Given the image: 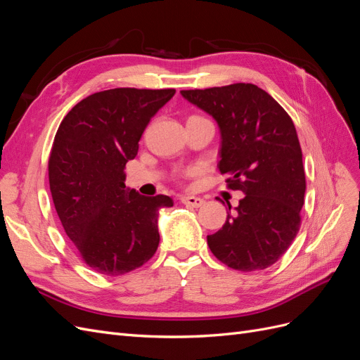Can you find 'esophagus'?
I'll return each instance as SVG.
<instances>
[{"label": "esophagus", "instance_id": "1", "mask_svg": "<svg viewBox=\"0 0 360 360\" xmlns=\"http://www.w3.org/2000/svg\"><path fill=\"white\" fill-rule=\"evenodd\" d=\"M181 202L189 205V207H195V209H198V207H201L204 204V200L198 198V197H181Z\"/></svg>", "mask_w": 360, "mask_h": 360}]
</instances>
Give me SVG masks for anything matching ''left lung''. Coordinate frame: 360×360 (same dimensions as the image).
I'll use <instances>...</instances> for the list:
<instances>
[{"instance_id":"8db88e82","label":"left lung","mask_w":360,"mask_h":360,"mask_svg":"<svg viewBox=\"0 0 360 360\" xmlns=\"http://www.w3.org/2000/svg\"><path fill=\"white\" fill-rule=\"evenodd\" d=\"M184 99L210 114L221 130V174L242 191L236 213L207 236L213 255L228 267L254 271L275 264L300 228L304 202L302 148L291 117L254 84L181 90Z\"/></svg>"}]
</instances>
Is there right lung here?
Returning <instances> with one entry per match:
<instances>
[{
  "label": "right lung",
  "mask_w": 360,
  "mask_h": 360,
  "mask_svg": "<svg viewBox=\"0 0 360 360\" xmlns=\"http://www.w3.org/2000/svg\"><path fill=\"white\" fill-rule=\"evenodd\" d=\"M174 89H112L76 103L53 138L49 188L68 237L86 266L102 275L129 274L155 255L158 214L167 195L127 189L124 168L135 159L147 124Z\"/></svg>",
  "instance_id": "right-lung-1"
}]
</instances>
